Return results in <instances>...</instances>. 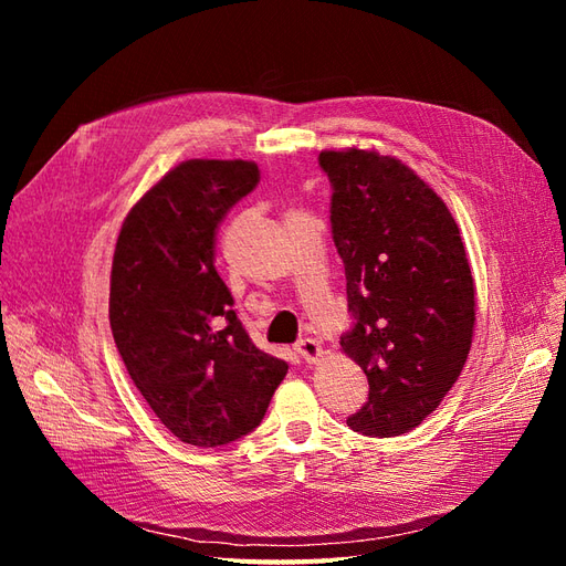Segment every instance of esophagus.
Instances as JSON below:
<instances>
[{"label": "esophagus", "instance_id": "34e87169", "mask_svg": "<svg viewBox=\"0 0 566 566\" xmlns=\"http://www.w3.org/2000/svg\"><path fill=\"white\" fill-rule=\"evenodd\" d=\"M297 354L304 358L306 364H316L318 358H321V354H323V349H321V345H318L314 337H304V339L297 342Z\"/></svg>", "mask_w": 566, "mask_h": 566}]
</instances>
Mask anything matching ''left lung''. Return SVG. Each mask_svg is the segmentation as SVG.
<instances>
[{"instance_id":"obj_1","label":"left lung","mask_w":566,"mask_h":566,"mask_svg":"<svg viewBox=\"0 0 566 566\" xmlns=\"http://www.w3.org/2000/svg\"><path fill=\"white\" fill-rule=\"evenodd\" d=\"M331 229L347 276L352 328L339 337L368 378L354 432L397 437L437 410L465 366L474 281L455 219L401 160L323 150Z\"/></svg>"}]
</instances>
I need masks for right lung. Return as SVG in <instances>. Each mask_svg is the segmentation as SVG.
Here are the masks:
<instances>
[{
	"instance_id": "right-lung-1",
	"label": "right lung",
	"mask_w": 566,
	"mask_h": 566,
	"mask_svg": "<svg viewBox=\"0 0 566 566\" xmlns=\"http://www.w3.org/2000/svg\"><path fill=\"white\" fill-rule=\"evenodd\" d=\"M256 184L254 163L186 160L134 205L115 245L117 352L167 430L202 449L250 434L287 373L254 347L214 266L221 219Z\"/></svg>"
}]
</instances>
